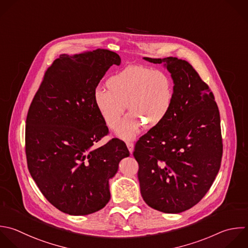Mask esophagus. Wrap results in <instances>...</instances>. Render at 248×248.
<instances>
[{
  "label": "esophagus",
  "mask_w": 248,
  "mask_h": 248,
  "mask_svg": "<svg viewBox=\"0 0 248 248\" xmlns=\"http://www.w3.org/2000/svg\"><path fill=\"white\" fill-rule=\"evenodd\" d=\"M126 145H127V147H128V149H129V151H130V153H133V151H134V142L133 141H126Z\"/></svg>",
  "instance_id": "1"
}]
</instances>
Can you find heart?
Listing matches in <instances>:
<instances>
[{
	"label": "heart",
	"instance_id": "heart-1",
	"mask_svg": "<svg viewBox=\"0 0 248 248\" xmlns=\"http://www.w3.org/2000/svg\"><path fill=\"white\" fill-rule=\"evenodd\" d=\"M106 84L108 89L94 91V104L110 130L115 129L127 105L130 112L117 125L121 139H133L143 124L148 129L158 127L172 108L173 80L161 70L131 65L109 77Z\"/></svg>",
	"mask_w": 248,
	"mask_h": 248
}]
</instances>
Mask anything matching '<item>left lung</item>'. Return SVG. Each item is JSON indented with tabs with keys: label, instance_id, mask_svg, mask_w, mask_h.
Wrapping results in <instances>:
<instances>
[{
	"label": "left lung",
	"instance_id": "left-lung-1",
	"mask_svg": "<svg viewBox=\"0 0 248 248\" xmlns=\"http://www.w3.org/2000/svg\"><path fill=\"white\" fill-rule=\"evenodd\" d=\"M143 59L164 64L173 80L174 98L167 119L136 142L140 194L150 207L179 213L203 198L219 171L220 114L213 93L187 61Z\"/></svg>",
	"mask_w": 248,
	"mask_h": 248
}]
</instances>
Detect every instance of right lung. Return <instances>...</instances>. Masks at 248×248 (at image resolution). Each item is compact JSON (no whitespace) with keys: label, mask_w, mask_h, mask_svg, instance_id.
Listing matches in <instances>:
<instances>
[{"label":"right lung","mask_w":248,"mask_h":248,"mask_svg":"<svg viewBox=\"0 0 248 248\" xmlns=\"http://www.w3.org/2000/svg\"><path fill=\"white\" fill-rule=\"evenodd\" d=\"M119 55L108 49L62 54L46 70L28 110L25 151L29 171L46 200L70 215H87L109 201L108 179L130 155L108 134L93 99L100 80Z\"/></svg>","instance_id":"right-lung-1"}]
</instances>
